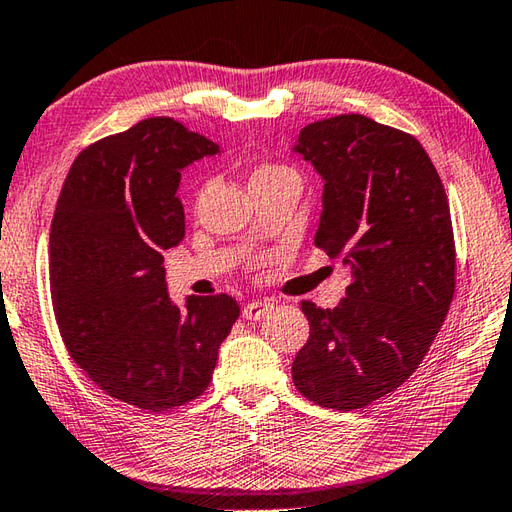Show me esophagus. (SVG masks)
Masks as SVG:
<instances>
[{
	"instance_id": "34e87169",
	"label": "esophagus",
	"mask_w": 512,
	"mask_h": 512,
	"mask_svg": "<svg viewBox=\"0 0 512 512\" xmlns=\"http://www.w3.org/2000/svg\"><path fill=\"white\" fill-rule=\"evenodd\" d=\"M272 310V305L270 303H261V301H253V303H248V305H244V318L246 320H259V318H264L268 312Z\"/></svg>"
}]
</instances>
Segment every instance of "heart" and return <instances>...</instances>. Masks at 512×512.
<instances>
[{
  "instance_id": "obj_1",
  "label": "heart",
  "mask_w": 512,
  "mask_h": 512,
  "mask_svg": "<svg viewBox=\"0 0 512 512\" xmlns=\"http://www.w3.org/2000/svg\"><path fill=\"white\" fill-rule=\"evenodd\" d=\"M285 168H275V165H268V168H261V170H257L253 176H257V174H272V172H283Z\"/></svg>"
}]
</instances>
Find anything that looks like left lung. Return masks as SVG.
Instances as JSON below:
<instances>
[{
	"instance_id": "1",
	"label": "left lung",
	"mask_w": 512,
	"mask_h": 512,
	"mask_svg": "<svg viewBox=\"0 0 512 512\" xmlns=\"http://www.w3.org/2000/svg\"><path fill=\"white\" fill-rule=\"evenodd\" d=\"M292 152L323 178L316 246L353 277L334 310L301 303L310 338L292 379L318 406L364 408L417 371L449 312L447 194L417 139L364 115L305 126Z\"/></svg>"
}]
</instances>
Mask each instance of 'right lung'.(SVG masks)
Masks as SVG:
<instances>
[{"label":"right lung","mask_w":512,"mask_h":512,"mask_svg":"<svg viewBox=\"0 0 512 512\" xmlns=\"http://www.w3.org/2000/svg\"><path fill=\"white\" fill-rule=\"evenodd\" d=\"M222 154L170 117H150L82 150L50 231V290L74 362L106 395L163 412L211 382L240 316L227 294L185 296L165 281L163 251L185 237L181 172Z\"/></svg>","instance_id":"add662e5"}]
</instances>
